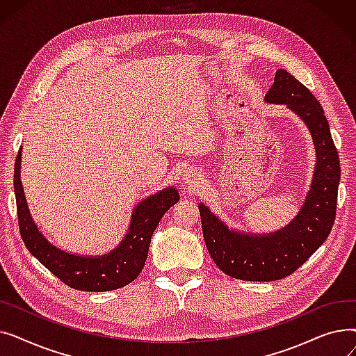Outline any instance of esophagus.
<instances>
[{"label": "esophagus", "instance_id": "esophagus-1", "mask_svg": "<svg viewBox=\"0 0 356 356\" xmlns=\"http://www.w3.org/2000/svg\"><path fill=\"white\" fill-rule=\"evenodd\" d=\"M184 180H186V184H188L189 188H196V186L200 181V175L196 173V172H186Z\"/></svg>", "mask_w": 356, "mask_h": 356}]
</instances>
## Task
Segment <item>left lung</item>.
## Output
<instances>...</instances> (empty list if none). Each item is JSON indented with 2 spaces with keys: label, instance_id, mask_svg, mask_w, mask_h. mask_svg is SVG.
I'll list each match as a JSON object with an SVG mask.
<instances>
[{
  "label": "left lung",
  "instance_id": "left-lung-1",
  "mask_svg": "<svg viewBox=\"0 0 356 356\" xmlns=\"http://www.w3.org/2000/svg\"><path fill=\"white\" fill-rule=\"evenodd\" d=\"M266 102L286 105L306 124L316 149L310 191L293 220L270 234L229 228L199 203L202 231L215 264L229 277L247 282H274L303 266L330 234L336 215L341 165L329 122L313 93L284 69H278Z\"/></svg>",
  "mask_w": 356,
  "mask_h": 356
}]
</instances>
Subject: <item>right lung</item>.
<instances>
[{
	"label": "right lung",
	"instance_id": "obj_1",
	"mask_svg": "<svg viewBox=\"0 0 356 356\" xmlns=\"http://www.w3.org/2000/svg\"><path fill=\"white\" fill-rule=\"evenodd\" d=\"M22 153L14 165V192L18 227L27 250L65 284L82 291H111L129 284L144 268L149 242L163 215L179 202L176 188L149 195L136 204L127 234L120 244L102 255H79L53 245L42 234L29 211L22 173Z\"/></svg>",
	"mask_w": 356,
	"mask_h": 356
}]
</instances>
